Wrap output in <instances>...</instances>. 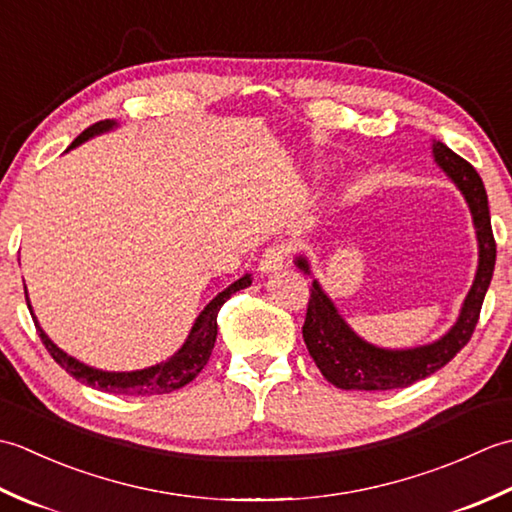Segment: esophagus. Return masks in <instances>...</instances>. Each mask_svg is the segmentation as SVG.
Wrapping results in <instances>:
<instances>
[{
  "instance_id": "esophagus-1",
  "label": "esophagus",
  "mask_w": 512,
  "mask_h": 512,
  "mask_svg": "<svg viewBox=\"0 0 512 512\" xmlns=\"http://www.w3.org/2000/svg\"><path fill=\"white\" fill-rule=\"evenodd\" d=\"M290 255V248L286 244H273L264 250L262 259H259V270H262L264 275L270 273H277L286 266V259Z\"/></svg>"
}]
</instances>
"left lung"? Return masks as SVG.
<instances>
[{
  "label": "left lung",
  "instance_id": "left-lung-1",
  "mask_svg": "<svg viewBox=\"0 0 512 512\" xmlns=\"http://www.w3.org/2000/svg\"><path fill=\"white\" fill-rule=\"evenodd\" d=\"M433 156L438 165L447 171V176L458 184L466 202L471 206L477 242H480V266L469 297L464 301L458 323L440 341L413 350H380L365 343L363 339L347 328L341 314L336 312L332 301L325 297L317 281L310 286L308 312L303 321V341H306L312 361L321 369L323 378L339 389H361V391H385L409 387L438 372L471 341L473 330L480 319V310L491 286L497 244L491 228V211L480 173L473 169L471 162L460 158L444 143H433ZM301 270H308L303 257L297 259Z\"/></svg>",
  "mask_w": 512,
  "mask_h": 512
}]
</instances>
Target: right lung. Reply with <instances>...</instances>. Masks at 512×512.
I'll return each mask as SVG.
<instances>
[{
    "label": "right lung",
    "mask_w": 512,
    "mask_h": 512,
    "mask_svg": "<svg viewBox=\"0 0 512 512\" xmlns=\"http://www.w3.org/2000/svg\"><path fill=\"white\" fill-rule=\"evenodd\" d=\"M114 125H116L114 121H99V123L90 125L81 136L74 138V143L68 149L83 143V140L92 138L94 134L107 132V129H112ZM248 286H250V275H244L242 279H237L235 284L228 286L224 292H220V295H217L209 303V306L202 310L198 321H195V325H193L187 343L182 345V350L178 354H173L169 361L154 365V367H147V369H140V372H101V369L83 365L76 361V358L61 352L59 347L48 339L46 332L39 328L35 317H32V321H35L39 339L43 345H46L50 356L70 376L81 380V383L90 385L94 389L107 391V394H125V396L169 394V391H173V389L189 385L191 380L202 372L204 365L209 363L213 345H215V336H217V312H220L226 299H231V295H235L237 290H244ZM26 303H28V295H26ZM30 314H32V308H30Z\"/></svg>",
    "instance_id": "add662e5"
}]
</instances>
